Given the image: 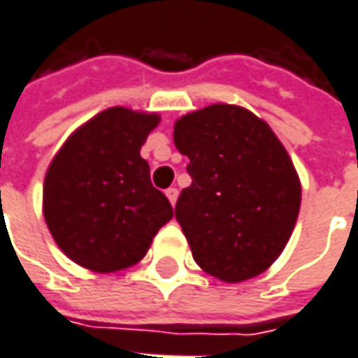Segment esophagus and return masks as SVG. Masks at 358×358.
I'll return each instance as SVG.
<instances>
[{"mask_svg":"<svg viewBox=\"0 0 358 358\" xmlns=\"http://www.w3.org/2000/svg\"><path fill=\"white\" fill-rule=\"evenodd\" d=\"M166 198L170 200V203H172V206H176V200H178V190H176V188H168Z\"/></svg>","mask_w":358,"mask_h":358,"instance_id":"34e87169","label":"esophagus"}]
</instances>
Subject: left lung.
I'll return each mask as SVG.
<instances>
[{
	"mask_svg": "<svg viewBox=\"0 0 358 358\" xmlns=\"http://www.w3.org/2000/svg\"><path fill=\"white\" fill-rule=\"evenodd\" d=\"M174 144L192 184L176 220L194 262L226 283L264 273L285 250L301 208V182L269 124L238 105L180 117Z\"/></svg>",
	"mask_w": 358,
	"mask_h": 358,
	"instance_id": "1",
	"label": "left lung"
}]
</instances>
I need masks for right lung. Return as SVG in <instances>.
<instances>
[{"label": "right lung", "mask_w": 358, "mask_h": 358, "mask_svg": "<svg viewBox=\"0 0 358 358\" xmlns=\"http://www.w3.org/2000/svg\"><path fill=\"white\" fill-rule=\"evenodd\" d=\"M158 122L156 113L110 106L80 124L47 168V228L80 267L113 273L138 264L174 216L141 156Z\"/></svg>", "instance_id": "obj_1"}]
</instances>
